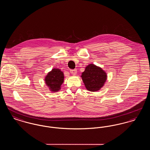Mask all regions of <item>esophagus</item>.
I'll return each instance as SVG.
<instances>
[{
	"instance_id": "34e87169",
	"label": "esophagus",
	"mask_w": 150,
	"mask_h": 150,
	"mask_svg": "<svg viewBox=\"0 0 150 150\" xmlns=\"http://www.w3.org/2000/svg\"><path fill=\"white\" fill-rule=\"evenodd\" d=\"M70 73L72 74L75 75V74H76V73H77V70H70Z\"/></svg>"
}]
</instances>
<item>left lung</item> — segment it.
<instances>
[{"mask_svg": "<svg viewBox=\"0 0 150 150\" xmlns=\"http://www.w3.org/2000/svg\"><path fill=\"white\" fill-rule=\"evenodd\" d=\"M81 77L86 89L96 92L99 91L103 86L107 79V75L100 67L90 64L86 67Z\"/></svg>", "mask_w": 150, "mask_h": 150, "instance_id": "1", "label": "left lung"}]
</instances>
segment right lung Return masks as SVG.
<instances>
[{
    "mask_svg": "<svg viewBox=\"0 0 150 150\" xmlns=\"http://www.w3.org/2000/svg\"><path fill=\"white\" fill-rule=\"evenodd\" d=\"M64 73L58 69H53L45 78V83L52 92H58L64 82Z\"/></svg>",
    "mask_w": 150,
    "mask_h": 150,
    "instance_id": "obj_1",
    "label": "right lung"
}]
</instances>
